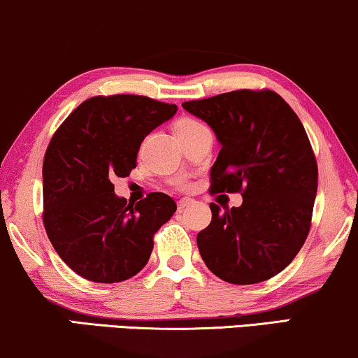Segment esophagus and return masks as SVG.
<instances>
[{"mask_svg": "<svg viewBox=\"0 0 358 358\" xmlns=\"http://www.w3.org/2000/svg\"><path fill=\"white\" fill-rule=\"evenodd\" d=\"M190 203H192V200H190V199H180L179 202H178V208L179 210H184L185 207H189Z\"/></svg>", "mask_w": 358, "mask_h": 358, "instance_id": "esophagus-1", "label": "esophagus"}]
</instances>
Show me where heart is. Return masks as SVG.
<instances>
[{
    "label": "heart",
    "instance_id": "heart-1",
    "mask_svg": "<svg viewBox=\"0 0 358 358\" xmlns=\"http://www.w3.org/2000/svg\"><path fill=\"white\" fill-rule=\"evenodd\" d=\"M203 129H207V127H205L200 120L192 119V117H182V119H179L174 124V134L178 138H180V136H187L190 134H195V131L203 130ZM174 185L178 189L184 190L189 187V182L185 178H178L174 180Z\"/></svg>",
    "mask_w": 358,
    "mask_h": 358
}]
</instances>
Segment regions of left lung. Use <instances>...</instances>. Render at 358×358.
<instances>
[{
	"label": "left lung",
	"mask_w": 358,
	"mask_h": 358,
	"mask_svg": "<svg viewBox=\"0 0 358 358\" xmlns=\"http://www.w3.org/2000/svg\"><path fill=\"white\" fill-rule=\"evenodd\" d=\"M212 127L222 150L210 194L241 192V207L210 203L212 222L197 234L205 266L228 283L251 285L290 264L311 228L317 163L305 127L271 90H238L184 102Z\"/></svg>",
	"instance_id": "8db88e82"
}]
</instances>
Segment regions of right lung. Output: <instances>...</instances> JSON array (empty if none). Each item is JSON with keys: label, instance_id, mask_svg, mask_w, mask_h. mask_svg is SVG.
<instances>
[{"label": "right lung", "instance_id": "1", "mask_svg": "<svg viewBox=\"0 0 358 358\" xmlns=\"http://www.w3.org/2000/svg\"><path fill=\"white\" fill-rule=\"evenodd\" d=\"M178 107L146 96H94L53 134L43 156V227L63 262L97 283L124 282L146 266L176 202L151 192L135 205L112 179L136 168L145 136Z\"/></svg>", "mask_w": 358, "mask_h": 358}]
</instances>
